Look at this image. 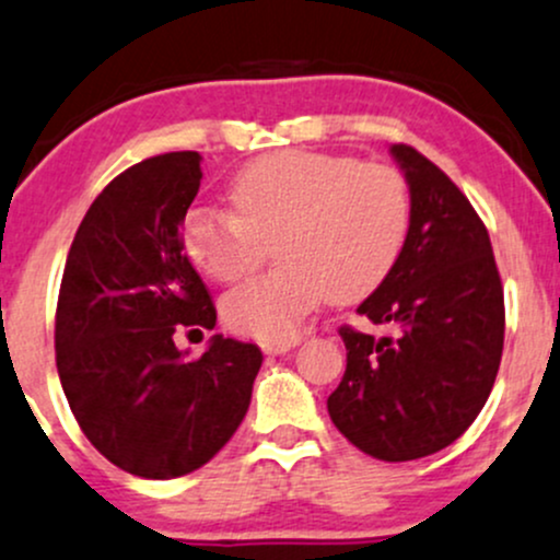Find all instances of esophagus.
I'll return each instance as SVG.
<instances>
[{"mask_svg":"<svg viewBox=\"0 0 560 560\" xmlns=\"http://www.w3.org/2000/svg\"><path fill=\"white\" fill-rule=\"evenodd\" d=\"M296 345H299L296 339H288V341H267V345H264L261 350L267 352V354H282V352L293 350V347H296Z\"/></svg>","mask_w":560,"mask_h":560,"instance_id":"obj_1","label":"esophagus"}]
</instances>
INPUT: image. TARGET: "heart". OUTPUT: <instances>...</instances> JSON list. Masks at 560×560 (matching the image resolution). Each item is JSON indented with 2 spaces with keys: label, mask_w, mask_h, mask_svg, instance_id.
Listing matches in <instances>:
<instances>
[{
  "label": "heart",
  "mask_w": 560,
  "mask_h": 560,
  "mask_svg": "<svg viewBox=\"0 0 560 560\" xmlns=\"http://www.w3.org/2000/svg\"><path fill=\"white\" fill-rule=\"evenodd\" d=\"M232 210L197 206L182 224L184 254L210 280L237 282L278 240V272L245 282L221 304L226 326L288 341L328 296L358 302L393 272L411 197L395 167L341 154H264L234 173Z\"/></svg>",
  "instance_id": "obj_1"
}]
</instances>
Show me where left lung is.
I'll use <instances>...</instances> for the list:
<instances>
[{
    "instance_id": "left-lung-1",
    "label": "left lung",
    "mask_w": 560,
    "mask_h": 560,
    "mask_svg": "<svg viewBox=\"0 0 560 560\" xmlns=\"http://www.w3.org/2000/svg\"><path fill=\"white\" fill-rule=\"evenodd\" d=\"M389 152L406 173L411 224L393 272L358 312L395 336L339 328L347 371L328 413L352 446L408 462L451 446L489 400L504 293L489 232L459 186L413 147Z\"/></svg>"
}]
</instances>
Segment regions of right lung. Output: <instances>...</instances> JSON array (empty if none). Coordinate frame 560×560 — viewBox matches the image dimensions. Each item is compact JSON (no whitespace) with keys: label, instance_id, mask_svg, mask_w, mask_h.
Returning <instances> with one entry per match:
<instances>
[{"label":"right lung","instance_id":"1","mask_svg":"<svg viewBox=\"0 0 560 560\" xmlns=\"http://www.w3.org/2000/svg\"><path fill=\"white\" fill-rule=\"evenodd\" d=\"M200 160L171 152L119 173L82 219L58 293L56 365L71 413L138 478H178L213 459L243 422L264 360L219 334L197 360L173 341L215 326L182 243Z\"/></svg>","mask_w":560,"mask_h":560}]
</instances>
